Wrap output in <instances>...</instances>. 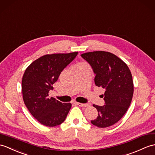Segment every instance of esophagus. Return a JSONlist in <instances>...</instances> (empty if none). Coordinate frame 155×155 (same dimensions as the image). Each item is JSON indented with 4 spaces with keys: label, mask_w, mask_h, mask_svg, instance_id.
<instances>
[{
    "label": "esophagus",
    "mask_w": 155,
    "mask_h": 155,
    "mask_svg": "<svg viewBox=\"0 0 155 155\" xmlns=\"http://www.w3.org/2000/svg\"><path fill=\"white\" fill-rule=\"evenodd\" d=\"M76 104L78 106L81 107H87L88 106V104H82V103H79V102H77Z\"/></svg>",
    "instance_id": "esophagus-1"
}]
</instances>
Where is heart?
Listing matches in <instances>:
<instances>
[{
	"mask_svg": "<svg viewBox=\"0 0 155 155\" xmlns=\"http://www.w3.org/2000/svg\"><path fill=\"white\" fill-rule=\"evenodd\" d=\"M85 66H87V64H86L85 63H80L77 64V67H85Z\"/></svg>",
	"mask_w": 155,
	"mask_h": 155,
	"instance_id": "obj_1",
	"label": "heart"
}]
</instances>
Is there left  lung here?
<instances>
[{
  "label": "left lung",
  "mask_w": 155,
  "mask_h": 155,
  "mask_svg": "<svg viewBox=\"0 0 155 155\" xmlns=\"http://www.w3.org/2000/svg\"><path fill=\"white\" fill-rule=\"evenodd\" d=\"M96 74L95 84L105 90L103 106L94 104L98 116L91 121L100 128L111 126L121 120L130 106L134 95L132 74L125 63L114 54L103 51L81 55Z\"/></svg>",
  "instance_id": "left-lung-1"
}]
</instances>
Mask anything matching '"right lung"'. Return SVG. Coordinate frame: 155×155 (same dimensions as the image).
Returning a JSON list of instances; mask_svg holds the SVG:
<instances>
[{
	"mask_svg": "<svg viewBox=\"0 0 155 155\" xmlns=\"http://www.w3.org/2000/svg\"><path fill=\"white\" fill-rule=\"evenodd\" d=\"M78 52L48 54L35 60L24 72L21 91L25 105L36 120L48 127L59 125L65 120L71 103H62L49 97L53 84L62 71L77 55Z\"/></svg>",
	"mask_w": 155,
	"mask_h": 155,
	"instance_id": "1",
	"label": "right lung"
}]
</instances>
